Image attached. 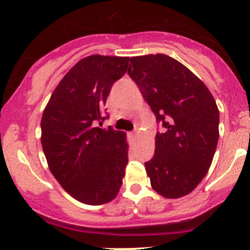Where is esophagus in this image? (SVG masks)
<instances>
[{"instance_id":"obj_1","label":"esophagus","mask_w":250,"mask_h":250,"mask_svg":"<svg viewBox=\"0 0 250 250\" xmlns=\"http://www.w3.org/2000/svg\"><path fill=\"white\" fill-rule=\"evenodd\" d=\"M129 136H131V138H132V139H135V138H136L135 133H129Z\"/></svg>"}]
</instances>
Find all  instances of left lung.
<instances>
[{"mask_svg": "<svg viewBox=\"0 0 250 250\" xmlns=\"http://www.w3.org/2000/svg\"><path fill=\"white\" fill-rule=\"evenodd\" d=\"M127 73L163 126L145 163L152 189L174 199L189 194L213 162L220 112L206 85L166 54L133 57Z\"/></svg>", "mask_w": 250, "mask_h": 250, "instance_id": "8db88e82", "label": "left lung"}]
</instances>
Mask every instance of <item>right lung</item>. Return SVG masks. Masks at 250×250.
I'll return each instance as SVG.
<instances>
[{"label": "right lung", "instance_id": "right-lung-1", "mask_svg": "<svg viewBox=\"0 0 250 250\" xmlns=\"http://www.w3.org/2000/svg\"><path fill=\"white\" fill-rule=\"evenodd\" d=\"M128 57L94 54L78 61L58 84L43 111L42 148L51 173L75 199L107 204L117 196L128 162L125 133L100 128L104 105Z\"/></svg>", "mask_w": 250, "mask_h": 250}]
</instances>
